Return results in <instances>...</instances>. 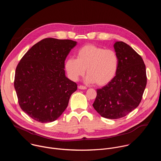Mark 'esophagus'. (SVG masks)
<instances>
[{
	"label": "esophagus",
	"instance_id": "34e87169",
	"mask_svg": "<svg viewBox=\"0 0 161 161\" xmlns=\"http://www.w3.org/2000/svg\"><path fill=\"white\" fill-rule=\"evenodd\" d=\"M78 88H79V89H81V90H86V87L85 86L80 85V86H78Z\"/></svg>",
	"mask_w": 161,
	"mask_h": 161
}]
</instances>
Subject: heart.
I'll return each instance as SVG.
<instances>
[{"label":"heart","mask_w":161,"mask_h":161,"mask_svg":"<svg viewBox=\"0 0 161 161\" xmlns=\"http://www.w3.org/2000/svg\"><path fill=\"white\" fill-rule=\"evenodd\" d=\"M119 66V58L112 50H104L94 44H86L78 50L76 58H68L65 69L69 78L77 81L85 73L86 81L103 86L115 76Z\"/></svg>","instance_id":"heart-1"}]
</instances>
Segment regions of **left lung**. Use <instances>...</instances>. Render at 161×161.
<instances>
[{
    "label": "left lung",
    "instance_id": "1",
    "mask_svg": "<svg viewBox=\"0 0 161 161\" xmlns=\"http://www.w3.org/2000/svg\"><path fill=\"white\" fill-rule=\"evenodd\" d=\"M119 58L116 76L97 90L93 107L103 117L117 119L140 104L147 85L146 67L142 57L122 41L114 43Z\"/></svg>",
    "mask_w": 161,
    "mask_h": 161
}]
</instances>
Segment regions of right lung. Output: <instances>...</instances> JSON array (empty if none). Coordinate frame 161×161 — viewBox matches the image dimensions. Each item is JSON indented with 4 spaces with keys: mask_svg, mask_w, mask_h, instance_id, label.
Returning a JSON list of instances; mask_svg holds the SVG:
<instances>
[{
    "mask_svg": "<svg viewBox=\"0 0 161 161\" xmlns=\"http://www.w3.org/2000/svg\"><path fill=\"white\" fill-rule=\"evenodd\" d=\"M76 44L69 39H44L18 64L14 85L18 103L32 119L41 123L53 122L67 107L77 84L65 76L64 62Z\"/></svg>",
    "mask_w": 161,
    "mask_h": 161,
    "instance_id": "add662e5",
    "label": "right lung"
}]
</instances>
